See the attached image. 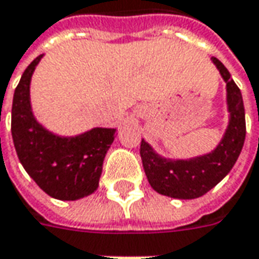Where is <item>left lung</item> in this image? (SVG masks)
Segmentation results:
<instances>
[{"label": "left lung", "instance_id": "1", "mask_svg": "<svg viewBox=\"0 0 259 259\" xmlns=\"http://www.w3.org/2000/svg\"><path fill=\"white\" fill-rule=\"evenodd\" d=\"M226 82L229 124L224 138L212 153L189 160H170L158 155L153 147L141 141L140 154L148 183L157 193L174 199H196L224 179L232 170L244 147L246 125L242 94L221 60L212 57Z\"/></svg>", "mask_w": 259, "mask_h": 259}]
</instances>
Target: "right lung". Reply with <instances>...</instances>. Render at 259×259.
Instances as JSON below:
<instances>
[{"label":"right lung","mask_w":259,"mask_h":259,"mask_svg":"<svg viewBox=\"0 0 259 259\" xmlns=\"http://www.w3.org/2000/svg\"><path fill=\"white\" fill-rule=\"evenodd\" d=\"M43 55L28 65L17 85L11 109V134L20 163L37 186L59 200H77L98 189L114 128H92L60 137L37 122L30 102V82Z\"/></svg>","instance_id":"obj_1"}]
</instances>
